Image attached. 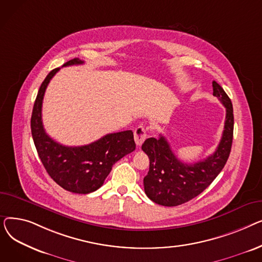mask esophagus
<instances>
[{
	"instance_id": "34e87169",
	"label": "esophagus",
	"mask_w": 262,
	"mask_h": 262,
	"mask_svg": "<svg viewBox=\"0 0 262 262\" xmlns=\"http://www.w3.org/2000/svg\"><path fill=\"white\" fill-rule=\"evenodd\" d=\"M146 130L143 126H138L135 132H134V138H135V142L137 144V146H141L142 143L144 142V140L146 139Z\"/></svg>"
}]
</instances>
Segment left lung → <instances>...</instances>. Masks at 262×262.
I'll use <instances>...</instances> for the list:
<instances>
[{
  "mask_svg": "<svg viewBox=\"0 0 262 262\" xmlns=\"http://www.w3.org/2000/svg\"><path fill=\"white\" fill-rule=\"evenodd\" d=\"M213 95L226 108L224 130L214 153L195 163H185L174 155L166 137L148 138L142 150L148 156L149 170L143 178L145 194L156 204L178 206L194 199L207 188L224 168L233 136V114L230 99L215 80Z\"/></svg>",
  "mask_w": 262,
  "mask_h": 262,
  "instance_id": "8db88e82",
  "label": "left lung"
}]
</instances>
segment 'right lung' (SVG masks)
<instances>
[{"label": "right lung", "mask_w": 262, "mask_h": 262, "mask_svg": "<svg viewBox=\"0 0 262 262\" xmlns=\"http://www.w3.org/2000/svg\"><path fill=\"white\" fill-rule=\"evenodd\" d=\"M81 63L84 61L74 58L62 67ZM59 69L52 70L39 88L31 119L32 136L39 158L52 180L67 191L87 194L104 184L118 160L135 150L134 134L132 130L108 134L81 146H66L54 141L43 128L41 109L46 89Z\"/></svg>", "instance_id": "right-lung-1"}]
</instances>
